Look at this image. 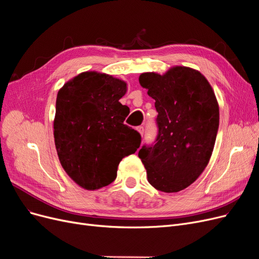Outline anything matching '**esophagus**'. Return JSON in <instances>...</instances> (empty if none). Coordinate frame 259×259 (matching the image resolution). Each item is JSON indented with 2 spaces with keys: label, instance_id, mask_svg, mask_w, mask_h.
<instances>
[{
  "label": "esophagus",
  "instance_id": "esophagus-1",
  "mask_svg": "<svg viewBox=\"0 0 259 259\" xmlns=\"http://www.w3.org/2000/svg\"><path fill=\"white\" fill-rule=\"evenodd\" d=\"M137 131H138V133H139L140 135H142V136L144 135V126H138Z\"/></svg>",
  "mask_w": 259,
  "mask_h": 259
}]
</instances>
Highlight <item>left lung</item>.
<instances>
[{
    "mask_svg": "<svg viewBox=\"0 0 259 259\" xmlns=\"http://www.w3.org/2000/svg\"><path fill=\"white\" fill-rule=\"evenodd\" d=\"M139 83L155 100L159 133L138 156L156 190L178 192L207 166L219 126V107L210 84L198 70L175 66L164 74L146 72Z\"/></svg>",
    "mask_w": 259,
    "mask_h": 259,
    "instance_id": "obj_1",
    "label": "left lung"
}]
</instances>
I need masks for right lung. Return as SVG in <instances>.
I'll return each instance as SVG.
<instances>
[{
	"label": "right lung",
	"mask_w": 259,
	"mask_h": 259,
	"mask_svg": "<svg viewBox=\"0 0 259 259\" xmlns=\"http://www.w3.org/2000/svg\"><path fill=\"white\" fill-rule=\"evenodd\" d=\"M126 91V82L96 71L80 73L58 91L55 146L62 168L83 189L111 184L121 160L140 146L139 133L124 124L130 109L119 100Z\"/></svg>",
	"instance_id": "right-lung-1"
}]
</instances>
